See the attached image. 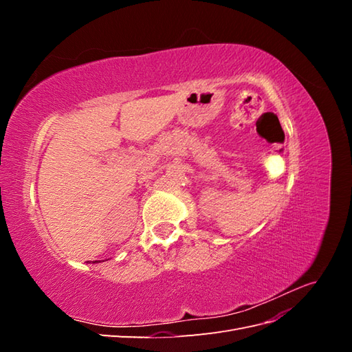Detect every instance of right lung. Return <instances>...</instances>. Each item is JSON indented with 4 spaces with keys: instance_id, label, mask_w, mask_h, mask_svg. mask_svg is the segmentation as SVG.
Instances as JSON below:
<instances>
[{
    "instance_id": "1",
    "label": "right lung",
    "mask_w": 352,
    "mask_h": 352,
    "mask_svg": "<svg viewBox=\"0 0 352 352\" xmlns=\"http://www.w3.org/2000/svg\"><path fill=\"white\" fill-rule=\"evenodd\" d=\"M92 263H98V261H92Z\"/></svg>"
}]
</instances>
